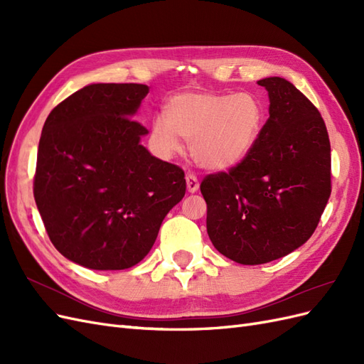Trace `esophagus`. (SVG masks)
Masks as SVG:
<instances>
[{
    "label": "esophagus",
    "instance_id": "esophagus-1",
    "mask_svg": "<svg viewBox=\"0 0 364 364\" xmlns=\"http://www.w3.org/2000/svg\"><path fill=\"white\" fill-rule=\"evenodd\" d=\"M185 181H186V190H188V193H196L199 190V181H197L194 174H186Z\"/></svg>",
    "mask_w": 364,
    "mask_h": 364
}]
</instances>
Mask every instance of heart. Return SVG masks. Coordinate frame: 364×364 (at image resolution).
Instances as JSON below:
<instances>
[{"mask_svg": "<svg viewBox=\"0 0 364 364\" xmlns=\"http://www.w3.org/2000/svg\"><path fill=\"white\" fill-rule=\"evenodd\" d=\"M262 107L247 92H185L174 95L165 118L151 124V139L167 155L190 141V156L200 168L226 171L243 161L258 138Z\"/></svg>", "mask_w": 364, "mask_h": 364, "instance_id": "1", "label": "heart"}]
</instances>
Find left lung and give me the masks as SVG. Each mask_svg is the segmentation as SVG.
Returning <instances> with one entry per match:
<instances>
[{"label":"left lung","instance_id":"8db88e82","mask_svg":"<svg viewBox=\"0 0 364 364\" xmlns=\"http://www.w3.org/2000/svg\"><path fill=\"white\" fill-rule=\"evenodd\" d=\"M269 118L249 155L200 183L214 247L246 266L264 264L313 235L331 194V144L317 107L281 77L258 82Z\"/></svg>","mask_w":364,"mask_h":364}]
</instances>
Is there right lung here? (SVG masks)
Masks as SVG:
<instances>
[{
    "instance_id": "add662e5",
    "label": "right lung",
    "mask_w": 364,
    "mask_h": 364,
    "mask_svg": "<svg viewBox=\"0 0 364 364\" xmlns=\"http://www.w3.org/2000/svg\"><path fill=\"white\" fill-rule=\"evenodd\" d=\"M149 86L95 83L65 98L43 124L33 194L65 258L94 270H124L150 252L185 196L181 167L141 146L132 118Z\"/></svg>"
}]
</instances>
